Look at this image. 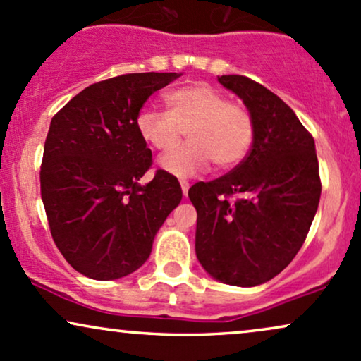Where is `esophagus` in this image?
<instances>
[{"instance_id":"34e87169","label":"esophagus","mask_w":361,"mask_h":361,"mask_svg":"<svg viewBox=\"0 0 361 361\" xmlns=\"http://www.w3.org/2000/svg\"><path fill=\"white\" fill-rule=\"evenodd\" d=\"M180 186H181V192H183V195L186 197V195H188V190H190V183L186 180H181Z\"/></svg>"}]
</instances>
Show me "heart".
Instances as JSON below:
<instances>
[{
  "instance_id": "heart-1",
  "label": "heart",
  "mask_w": 361,
  "mask_h": 361,
  "mask_svg": "<svg viewBox=\"0 0 361 361\" xmlns=\"http://www.w3.org/2000/svg\"><path fill=\"white\" fill-rule=\"evenodd\" d=\"M164 112H139L136 128L147 146L169 153L183 134L188 145L164 156L161 168L178 178L193 176L214 161L216 168L237 166L249 153L255 121L249 107L230 102L214 85L197 82L178 87L163 95Z\"/></svg>"
}]
</instances>
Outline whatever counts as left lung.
<instances>
[{
  "label": "left lung",
  "mask_w": 361,
  "mask_h": 361,
  "mask_svg": "<svg viewBox=\"0 0 361 361\" xmlns=\"http://www.w3.org/2000/svg\"><path fill=\"white\" fill-rule=\"evenodd\" d=\"M219 82L249 107L255 134L232 171L188 190L195 250L208 274L247 288L279 274L305 244L321 197L319 164L311 133L282 99L244 75Z\"/></svg>",
  "instance_id": "8db88e82"
}]
</instances>
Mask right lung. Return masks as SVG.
Wrapping results in <instances>:
<instances>
[{
    "instance_id": "obj_1",
    "label": "right lung",
    "mask_w": 361,
    "mask_h": 361,
    "mask_svg": "<svg viewBox=\"0 0 361 361\" xmlns=\"http://www.w3.org/2000/svg\"><path fill=\"white\" fill-rule=\"evenodd\" d=\"M180 73H124L89 85L54 116L43 147L40 190L51 238L90 279H119L146 262L156 232L181 202L178 180L156 169L136 119Z\"/></svg>"
}]
</instances>
